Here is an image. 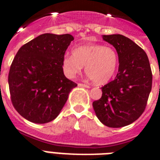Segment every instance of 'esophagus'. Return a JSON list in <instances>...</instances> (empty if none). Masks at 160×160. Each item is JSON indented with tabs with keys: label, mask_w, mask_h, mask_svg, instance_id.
I'll return each instance as SVG.
<instances>
[{
	"label": "esophagus",
	"mask_w": 160,
	"mask_h": 160,
	"mask_svg": "<svg viewBox=\"0 0 160 160\" xmlns=\"http://www.w3.org/2000/svg\"><path fill=\"white\" fill-rule=\"evenodd\" d=\"M78 87H86V88H89L90 86H88L87 84H83V83H78Z\"/></svg>",
	"instance_id": "obj_1"
}]
</instances>
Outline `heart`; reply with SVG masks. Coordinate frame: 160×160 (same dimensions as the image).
<instances>
[{
    "instance_id": "1",
    "label": "heart",
    "mask_w": 160,
    "mask_h": 160,
    "mask_svg": "<svg viewBox=\"0 0 160 160\" xmlns=\"http://www.w3.org/2000/svg\"><path fill=\"white\" fill-rule=\"evenodd\" d=\"M118 55L114 47L93 44L76 47L73 55L63 58L62 66L68 78H74L85 66V72L94 82L104 84L114 76Z\"/></svg>"
}]
</instances>
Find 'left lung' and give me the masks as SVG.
I'll use <instances>...</instances> for the list:
<instances>
[{
	"mask_svg": "<svg viewBox=\"0 0 160 160\" xmlns=\"http://www.w3.org/2000/svg\"><path fill=\"white\" fill-rule=\"evenodd\" d=\"M118 55V72L114 80L102 87L100 99L93 102L100 122L109 128H122L141 116L152 90V73L143 49L121 34L103 35Z\"/></svg>",
	"mask_w": 160,
	"mask_h": 160,
	"instance_id": "left-lung-1",
	"label": "left lung"
}]
</instances>
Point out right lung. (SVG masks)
<instances>
[{
  "label": "right lung",
  "instance_id": "1",
  "mask_svg": "<svg viewBox=\"0 0 160 160\" xmlns=\"http://www.w3.org/2000/svg\"><path fill=\"white\" fill-rule=\"evenodd\" d=\"M72 35L44 33L20 48L11 64L8 87L15 110L34 123L58 117L70 90L78 86L66 78L62 60Z\"/></svg>",
  "mask_w": 160,
  "mask_h": 160
}]
</instances>
